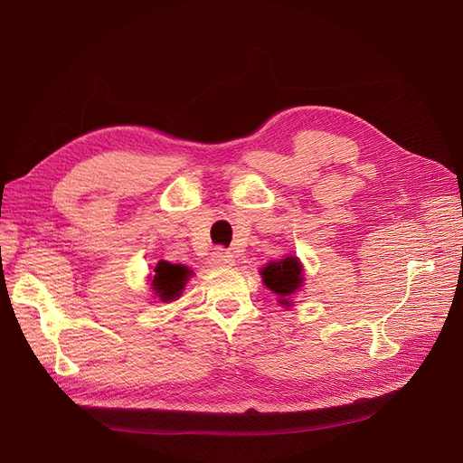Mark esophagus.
Masks as SVG:
<instances>
[{"label": "esophagus", "mask_w": 463, "mask_h": 463, "mask_svg": "<svg viewBox=\"0 0 463 463\" xmlns=\"http://www.w3.org/2000/svg\"><path fill=\"white\" fill-rule=\"evenodd\" d=\"M210 264L217 266V269H231V266H234V255L223 248H219L210 255Z\"/></svg>", "instance_id": "esophagus-1"}]
</instances>
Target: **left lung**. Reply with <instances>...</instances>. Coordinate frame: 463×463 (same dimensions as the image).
Wrapping results in <instances>:
<instances>
[{"label": "left lung", "mask_w": 463, "mask_h": 463, "mask_svg": "<svg viewBox=\"0 0 463 463\" xmlns=\"http://www.w3.org/2000/svg\"><path fill=\"white\" fill-rule=\"evenodd\" d=\"M260 276L262 283L279 297V304L290 306V298L302 287L304 269L298 257H285L266 264L260 270Z\"/></svg>", "instance_id": "obj_1"}]
</instances>
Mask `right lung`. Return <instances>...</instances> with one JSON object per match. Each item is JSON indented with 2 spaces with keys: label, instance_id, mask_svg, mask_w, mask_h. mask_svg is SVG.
Listing matches in <instances>:
<instances>
[{
  "label": "right lung",
  "instance_id": "right-lung-1",
  "mask_svg": "<svg viewBox=\"0 0 463 463\" xmlns=\"http://www.w3.org/2000/svg\"><path fill=\"white\" fill-rule=\"evenodd\" d=\"M191 276V270L184 264H170L166 260H159L154 269L152 288L161 302L176 300Z\"/></svg>",
  "mask_w": 463,
  "mask_h": 463
}]
</instances>
